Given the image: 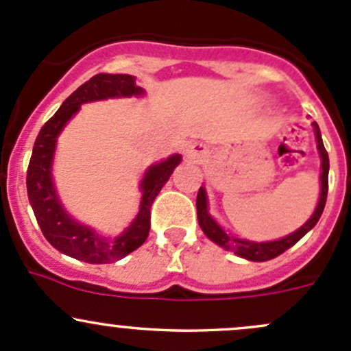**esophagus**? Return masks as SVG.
<instances>
[{"instance_id": "obj_1", "label": "esophagus", "mask_w": 351, "mask_h": 351, "mask_svg": "<svg viewBox=\"0 0 351 351\" xmlns=\"http://www.w3.org/2000/svg\"><path fill=\"white\" fill-rule=\"evenodd\" d=\"M205 154H207V147L204 146V144H192V146L186 147L185 151V156L190 159V161H202V159L205 158Z\"/></svg>"}]
</instances>
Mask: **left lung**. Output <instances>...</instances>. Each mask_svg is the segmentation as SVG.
<instances>
[{
	"label": "left lung",
	"mask_w": 351,
	"mask_h": 351,
	"mask_svg": "<svg viewBox=\"0 0 351 351\" xmlns=\"http://www.w3.org/2000/svg\"><path fill=\"white\" fill-rule=\"evenodd\" d=\"M313 130L314 137H316L317 144V153L321 158V176H319V200H317L316 208H314L313 215L300 226L297 231L290 232L289 236H284L280 239H275V241H250V239H241L232 236L231 232L226 231L210 214H208V198L207 192H205V186H200L197 195V217L200 229L204 231V234L210 239L212 243H215L217 246L224 247V250L232 251L234 254H238L239 258H244L247 261H268L277 258L278 254H282L284 251L292 247L299 239H302L314 226L319 221L321 214L324 210V205H326V197H328V173H329V158L326 149H324L323 137H321L319 125L316 122H313Z\"/></svg>",
	"instance_id": "left-lung-1"
}]
</instances>
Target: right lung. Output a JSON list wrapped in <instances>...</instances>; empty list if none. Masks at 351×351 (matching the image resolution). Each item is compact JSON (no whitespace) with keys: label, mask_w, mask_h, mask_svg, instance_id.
Segmentation results:
<instances>
[{"label":"right lung","mask_w":351,"mask_h":351,"mask_svg":"<svg viewBox=\"0 0 351 351\" xmlns=\"http://www.w3.org/2000/svg\"><path fill=\"white\" fill-rule=\"evenodd\" d=\"M144 95V88L136 84V76L97 74L62 101L58 112L44 123L35 139L27 169L28 200L42 234L56 250L67 256L93 265L112 263L136 251L147 239L151 228V205L176 166L182 162V154H171L169 158L151 165L144 171L139 183L141 204L137 215L115 238L100 234L91 226L76 221L62 205L52 176L58 137L61 136L67 122L80 112L81 105L108 98H139Z\"/></svg>","instance_id":"right-lung-1"}]
</instances>
